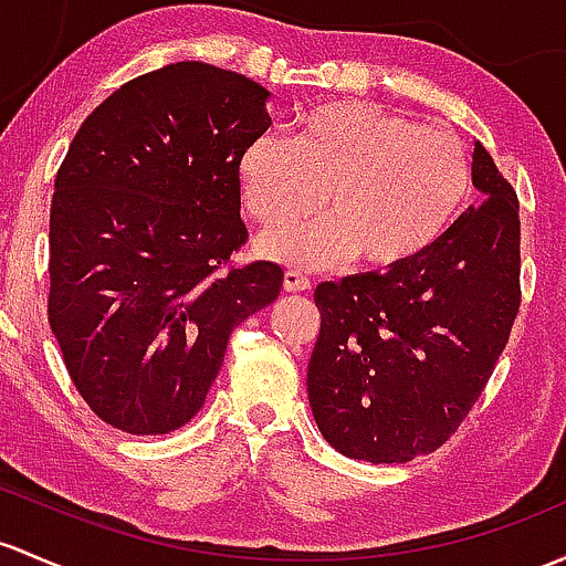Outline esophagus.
<instances>
[{
	"mask_svg": "<svg viewBox=\"0 0 566 566\" xmlns=\"http://www.w3.org/2000/svg\"><path fill=\"white\" fill-rule=\"evenodd\" d=\"M284 290H287V293H306L308 279L303 276L301 271H287L284 273Z\"/></svg>",
	"mask_w": 566,
	"mask_h": 566,
	"instance_id": "esophagus-1",
	"label": "esophagus"
}]
</instances>
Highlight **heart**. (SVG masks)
Returning <instances> with one entry per match:
<instances>
[{
    "label": "heart",
    "instance_id": "b5f03b06",
    "mask_svg": "<svg viewBox=\"0 0 566 566\" xmlns=\"http://www.w3.org/2000/svg\"><path fill=\"white\" fill-rule=\"evenodd\" d=\"M469 184L472 165L455 135L358 99L319 105L293 143L260 135L238 157L243 208L263 228L297 221L324 198L323 220L258 241L263 258L301 268L353 254L368 271L415 263L450 228Z\"/></svg>",
    "mask_w": 566,
    "mask_h": 566
}]
</instances>
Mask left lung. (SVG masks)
<instances>
[{"label":"left lung","instance_id":"left-lung-1","mask_svg":"<svg viewBox=\"0 0 566 566\" xmlns=\"http://www.w3.org/2000/svg\"><path fill=\"white\" fill-rule=\"evenodd\" d=\"M469 206L415 263L314 290L319 336L306 371L319 433L347 458L433 453L483 392L521 306V219L483 143Z\"/></svg>","mask_w":566,"mask_h":566}]
</instances>
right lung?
I'll return each mask as SVG.
<instances>
[{
  "instance_id": "1",
  "label": "right lung",
  "mask_w": 566,
  "mask_h": 566,
  "mask_svg": "<svg viewBox=\"0 0 566 566\" xmlns=\"http://www.w3.org/2000/svg\"><path fill=\"white\" fill-rule=\"evenodd\" d=\"M271 92L176 62L124 83L81 124L53 184L48 323L97 418L135 437L203 407L230 333L276 301L282 268L222 271L247 241L238 157Z\"/></svg>"
}]
</instances>
